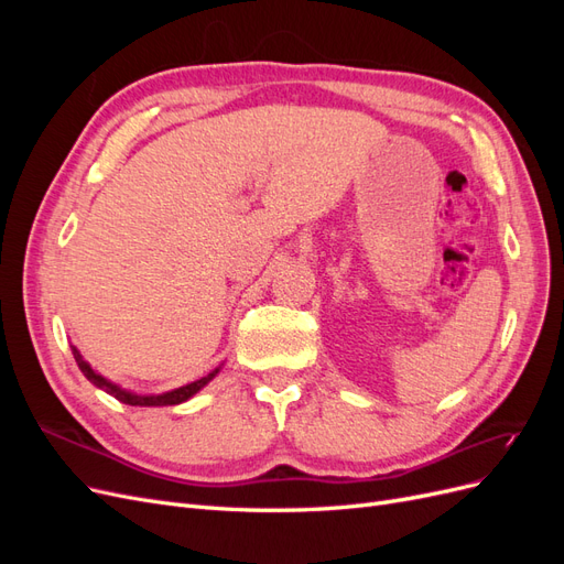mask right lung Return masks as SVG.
Returning <instances> with one entry per match:
<instances>
[{
    "instance_id": "right-lung-1",
    "label": "right lung",
    "mask_w": 564,
    "mask_h": 564,
    "mask_svg": "<svg viewBox=\"0 0 564 564\" xmlns=\"http://www.w3.org/2000/svg\"><path fill=\"white\" fill-rule=\"evenodd\" d=\"M70 348H73L75 362H77V367L82 369L84 377H87L96 388L106 390L108 395L117 398L119 402H124V404H131V406H169V404H181V402H185V400H191V398L195 395V392H199L212 379H216V373H218L220 369H224V365H218L214 371L207 373V377H202V379H197V381H193V383H185V386L174 388V390L160 392V395H139V392H131V390H127V388H122V386H117V383L108 381L106 377H100V373L94 371L91 365H89L87 360H84L82 352H79L75 346H70Z\"/></svg>"
}]
</instances>
